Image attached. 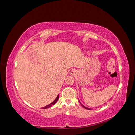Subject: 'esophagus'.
I'll return each instance as SVG.
<instances>
[{
    "instance_id": "1",
    "label": "esophagus",
    "mask_w": 135,
    "mask_h": 135,
    "mask_svg": "<svg viewBox=\"0 0 135 135\" xmlns=\"http://www.w3.org/2000/svg\"><path fill=\"white\" fill-rule=\"evenodd\" d=\"M76 74H77V71L75 70H72L70 72V75L71 76H74Z\"/></svg>"
}]
</instances>
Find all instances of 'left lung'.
<instances>
[{"mask_svg":"<svg viewBox=\"0 0 135 135\" xmlns=\"http://www.w3.org/2000/svg\"><path fill=\"white\" fill-rule=\"evenodd\" d=\"M79 103H80V101H79ZM80 104H81V105H82V106H83V108H84L85 109H87V110H91V109H90V108H87V107H84V105H83L81 104V103H80Z\"/></svg>","mask_w":135,"mask_h":135,"instance_id":"obj_1","label":"left lung"}]
</instances>
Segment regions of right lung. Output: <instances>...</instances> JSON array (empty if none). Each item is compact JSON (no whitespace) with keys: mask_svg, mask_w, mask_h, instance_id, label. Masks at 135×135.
<instances>
[{"mask_svg":"<svg viewBox=\"0 0 135 135\" xmlns=\"http://www.w3.org/2000/svg\"><path fill=\"white\" fill-rule=\"evenodd\" d=\"M59 95H58L57 96V97L56 98V99L52 102V103H51L50 104H49V105H48L47 106H46V107H44L43 108V109H47V108H50L51 107H52V105H54L57 101H58V100H59Z\"/></svg>","mask_w":135,"mask_h":135,"instance_id":"1","label":"right lung"}]
</instances>
